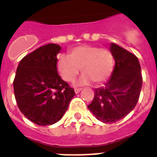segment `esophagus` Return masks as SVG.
<instances>
[{
	"mask_svg": "<svg viewBox=\"0 0 157 157\" xmlns=\"http://www.w3.org/2000/svg\"><path fill=\"white\" fill-rule=\"evenodd\" d=\"M81 89H75V93L77 94V93H79L80 92H81Z\"/></svg>",
	"mask_w": 157,
	"mask_h": 157,
	"instance_id": "obj_1",
	"label": "esophagus"
}]
</instances>
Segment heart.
<instances>
[{
  "mask_svg": "<svg viewBox=\"0 0 157 157\" xmlns=\"http://www.w3.org/2000/svg\"><path fill=\"white\" fill-rule=\"evenodd\" d=\"M114 57L108 48L94 45H81L72 48L69 55L59 54L56 67L64 81L72 82L81 71L82 76L80 85L93 81L101 84L109 78L113 70Z\"/></svg>",
  "mask_w": 157,
  "mask_h": 157,
  "instance_id": "b5f03b06",
  "label": "heart"
}]
</instances>
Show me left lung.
Masks as SVG:
<instances>
[{"instance_id":"left-lung-1","label":"left lung","mask_w":157,"mask_h":157,"mask_svg":"<svg viewBox=\"0 0 157 157\" xmlns=\"http://www.w3.org/2000/svg\"><path fill=\"white\" fill-rule=\"evenodd\" d=\"M110 45L115 67L105 86L94 89V98L88 105L97 120L107 124L123 119L135 108L142 87L137 57L117 44Z\"/></svg>"}]
</instances>
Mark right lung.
<instances>
[{
	"label": "right lung",
	"mask_w": 157,
	"mask_h": 157,
	"mask_svg": "<svg viewBox=\"0 0 157 157\" xmlns=\"http://www.w3.org/2000/svg\"><path fill=\"white\" fill-rule=\"evenodd\" d=\"M60 49L56 44L41 46L24 56L17 68L13 89L18 108L38 125L60 121L75 96L74 89L57 72L56 55Z\"/></svg>",
	"instance_id": "1"
}]
</instances>
